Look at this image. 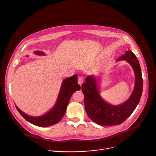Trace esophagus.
I'll list each match as a JSON object with an SVG mask.
<instances>
[{
    "instance_id": "34e87169",
    "label": "esophagus",
    "mask_w": 156,
    "mask_h": 156,
    "mask_svg": "<svg viewBox=\"0 0 156 156\" xmlns=\"http://www.w3.org/2000/svg\"><path fill=\"white\" fill-rule=\"evenodd\" d=\"M83 82H84L83 79H82V77H78V84H79L80 86H81V85L82 84V83H83Z\"/></svg>"
}]
</instances>
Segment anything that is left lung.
<instances>
[{
	"instance_id": "obj_1",
	"label": "left lung",
	"mask_w": 156,
	"mask_h": 156,
	"mask_svg": "<svg viewBox=\"0 0 156 156\" xmlns=\"http://www.w3.org/2000/svg\"><path fill=\"white\" fill-rule=\"evenodd\" d=\"M126 60L130 64L135 76L134 89L124 103L115 106L105 102L99 93L96 77L91 75L86 78V82L81 86L84 96L86 112L90 120L99 125L111 126L122 123L130 116L140 101L143 79L139 60L130 50L126 51L117 60Z\"/></svg>"
}]
</instances>
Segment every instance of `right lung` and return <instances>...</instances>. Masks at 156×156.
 <instances>
[{"label": "right lung", "mask_w": 156, "mask_h": 156, "mask_svg": "<svg viewBox=\"0 0 156 156\" xmlns=\"http://www.w3.org/2000/svg\"><path fill=\"white\" fill-rule=\"evenodd\" d=\"M34 53L44 55V53L36 51ZM80 86L77 84V75L67 77L63 81L56 104L48 113L41 116H31L24 113L16 106V109L26 120L30 123L41 127L50 126L58 123L65 115L69 100L75 91L79 90Z\"/></svg>", "instance_id": "obj_1"}]
</instances>
